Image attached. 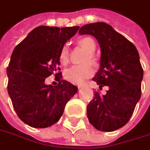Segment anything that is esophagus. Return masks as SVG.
<instances>
[{
    "instance_id": "34e87169",
    "label": "esophagus",
    "mask_w": 150,
    "mask_h": 150,
    "mask_svg": "<svg viewBox=\"0 0 150 150\" xmlns=\"http://www.w3.org/2000/svg\"><path fill=\"white\" fill-rule=\"evenodd\" d=\"M82 87V86H78V88L80 89V88H81Z\"/></svg>"
}]
</instances>
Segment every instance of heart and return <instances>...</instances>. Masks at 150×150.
<instances>
[{"label":"heart","mask_w":150,"mask_h":150,"mask_svg":"<svg viewBox=\"0 0 150 150\" xmlns=\"http://www.w3.org/2000/svg\"><path fill=\"white\" fill-rule=\"evenodd\" d=\"M78 42L81 45L83 48L88 51L87 54L86 56L84 62H90L93 66H98L99 62L95 55L94 52L96 49V43L93 38L90 37H85L78 40ZM59 60L62 65H66L69 61V51L67 45H64L59 54ZM93 75V69L90 64H82L78 65H74L71 68L68 69L64 72V78L73 84L80 85L82 84L86 79L90 78Z\"/></svg>","instance_id":"obj_1"}]
</instances>
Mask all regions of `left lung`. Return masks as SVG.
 I'll use <instances>...</instances> for the list:
<instances>
[{
    "label": "left lung",
    "mask_w": 150,
    "mask_h": 150,
    "mask_svg": "<svg viewBox=\"0 0 150 150\" xmlns=\"http://www.w3.org/2000/svg\"><path fill=\"white\" fill-rule=\"evenodd\" d=\"M80 34L94 36L101 47V68L93 81L109 87L107 94L94 93L87 105L90 123L97 130L112 132L123 127L131 118L141 96L144 70L139 52L132 42L107 23L85 25Z\"/></svg>",
    "instance_id": "8db88e82"
}]
</instances>
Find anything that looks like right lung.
<instances>
[{
    "label": "right lung",
    "mask_w": 150,
    "mask_h": 150,
    "mask_svg": "<svg viewBox=\"0 0 150 150\" xmlns=\"http://www.w3.org/2000/svg\"><path fill=\"white\" fill-rule=\"evenodd\" d=\"M80 27L39 26L14 49L9 66L7 91L18 117L33 127H48L63 115L66 103L77 92L75 86L61 80L59 54ZM57 86L45 84L51 74Z\"/></svg>",
    "instance_id": "1"
}]
</instances>
